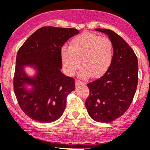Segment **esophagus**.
<instances>
[{
    "label": "esophagus",
    "mask_w": 150,
    "mask_h": 150,
    "mask_svg": "<svg viewBox=\"0 0 150 150\" xmlns=\"http://www.w3.org/2000/svg\"><path fill=\"white\" fill-rule=\"evenodd\" d=\"M86 83L80 81V80H76V81H75V85H76V86H78V85H79V86H80V85H81V86H86Z\"/></svg>",
    "instance_id": "esophagus-1"
}]
</instances>
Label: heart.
<instances>
[{
	"mask_svg": "<svg viewBox=\"0 0 150 150\" xmlns=\"http://www.w3.org/2000/svg\"><path fill=\"white\" fill-rule=\"evenodd\" d=\"M113 55V43L109 39L85 32L71 40L70 47H62L61 58L64 71L72 75L80 64V76L88 78L102 77L111 66Z\"/></svg>",
	"mask_w": 150,
	"mask_h": 150,
	"instance_id": "1",
	"label": "heart"
}]
</instances>
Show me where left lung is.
<instances>
[{"label": "left lung", "instance_id": "obj_1", "mask_svg": "<svg viewBox=\"0 0 150 150\" xmlns=\"http://www.w3.org/2000/svg\"><path fill=\"white\" fill-rule=\"evenodd\" d=\"M112 42V62L99 79L88 83L86 100L89 116L98 122L108 123L122 116L132 103L138 83V60L134 52L114 31L96 29Z\"/></svg>", "mask_w": 150, "mask_h": 150}]
</instances>
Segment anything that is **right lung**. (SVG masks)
<instances>
[{
  "instance_id": "1",
  "label": "right lung",
  "mask_w": 150,
  "mask_h": 150,
  "mask_svg": "<svg viewBox=\"0 0 150 150\" xmlns=\"http://www.w3.org/2000/svg\"><path fill=\"white\" fill-rule=\"evenodd\" d=\"M78 33L72 28L45 26L31 34L18 50L13 90L22 111L31 119L50 123L64 112L67 96L75 90V80L61 72V49ZM26 67L35 70L34 75L26 73Z\"/></svg>"
}]
</instances>
